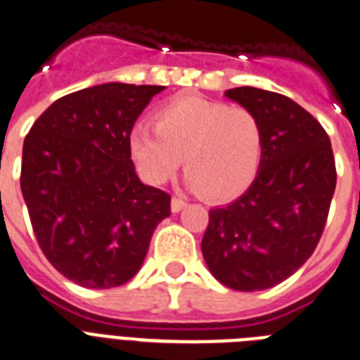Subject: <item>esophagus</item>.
<instances>
[{
    "mask_svg": "<svg viewBox=\"0 0 360 360\" xmlns=\"http://www.w3.org/2000/svg\"><path fill=\"white\" fill-rule=\"evenodd\" d=\"M186 205H188V201H186L185 198L174 195V198H172V212H181Z\"/></svg>",
    "mask_w": 360,
    "mask_h": 360,
    "instance_id": "1",
    "label": "esophagus"
}]
</instances>
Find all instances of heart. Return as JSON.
<instances>
[{
  "instance_id": "1",
  "label": "heart",
  "mask_w": 360,
  "mask_h": 360,
  "mask_svg": "<svg viewBox=\"0 0 360 360\" xmlns=\"http://www.w3.org/2000/svg\"><path fill=\"white\" fill-rule=\"evenodd\" d=\"M129 152L144 179L155 185L170 179L185 155L190 185L207 199L226 201L255 181L264 128L247 108L181 96L157 110L155 124H135Z\"/></svg>"
}]
</instances>
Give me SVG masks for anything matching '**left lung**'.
<instances>
[{"label": "left lung", "instance_id": "8db88e82", "mask_svg": "<svg viewBox=\"0 0 360 360\" xmlns=\"http://www.w3.org/2000/svg\"><path fill=\"white\" fill-rule=\"evenodd\" d=\"M225 95L256 113L264 153L245 194L208 212L201 250L223 285L262 291L291 276L319 245L337 185L335 157L319 120L288 96L249 86Z\"/></svg>", "mask_w": 360, "mask_h": 360}]
</instances>
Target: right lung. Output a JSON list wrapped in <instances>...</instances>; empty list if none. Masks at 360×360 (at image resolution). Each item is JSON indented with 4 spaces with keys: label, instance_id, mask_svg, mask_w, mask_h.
<instances>
[{
    "label": "right lung",
    "instance_id": "obj_1",
    "mask_svg": "<svg viewBox=\"0 0 360 360\" xmlns=\"http://www.w3.org/2000/svg\"><path fill=\"white\" fill-rule=\"evenodd\" d=\"M162 86L110 82L69 93L23 143L21 194L41 252L89 289L122 285L146 258L170 194L141 183L129 152L135 120Z\"/></svg>",
    "mask_w": 360,
    "mask_h": 360
}]
</instances>
